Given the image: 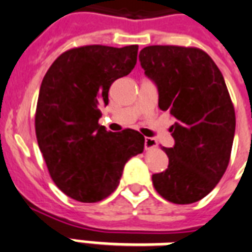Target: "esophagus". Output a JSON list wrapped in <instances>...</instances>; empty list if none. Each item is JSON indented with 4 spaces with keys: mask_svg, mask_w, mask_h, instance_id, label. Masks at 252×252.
I'll return each instance as SVG.
<instances>
[{
    "mask_svg": "<svg viewBox=\"0 0 252 252\" xmlns=\"http://www.w3.org/2000/svg\"><path fill=\"white\" fill-rule=\"evenodd\" d=\"M157 146H158V142H157L155 138H150V137H146V138H145V149H146V150L155 149Z\"/></svg>",
    "mask_w": 252,
    "mask_h": 252,
    "instance_id": "esophagus-1",
    "label": "esophagus"
}]
</instances>
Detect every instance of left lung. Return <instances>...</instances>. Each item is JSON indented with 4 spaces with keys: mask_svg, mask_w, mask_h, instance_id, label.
Here are the masks:
<instances>
[{
    "mask_svg": "<svg viewBox=\"0 0 252 252\" xmlns=\"http://www.w3.org/2000/svg\"><path fill=\"white\" fill-rule=\"evenodd\" d=\"M140 62L158 87L159 107L176 118L175 146L163 147L168 168L153 175L155 190L176 204L198 202L230 160L236 112L224 77L211 57L193 46H146Z\"/></svg>",
    "mask_w": 252,
    "mask_h": 252,
    "instance_id": "left-lung-1",
    "label": "left lung"
}]
</instances>
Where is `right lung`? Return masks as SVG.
<instances>
[{
	"label": "right lung",
	"instance_id": "obj_1",
	"mask_svg": "<svg viewBox=\"0 0 252 252\" xmlns=\"http://www.w3.org/2000/svg\"><path fill=\"white\" fill-rule=\"evenodd\" d=\"M137 53L138 45L72 48L42 79L34 115L37 144L55 185L77 202L107 198L126 161L144 151L140 132H107L98 124L108 89L134 68Z\"/></svg>",
	"mask_w": 252,
	"mask_h": 252
}]
</instances>
